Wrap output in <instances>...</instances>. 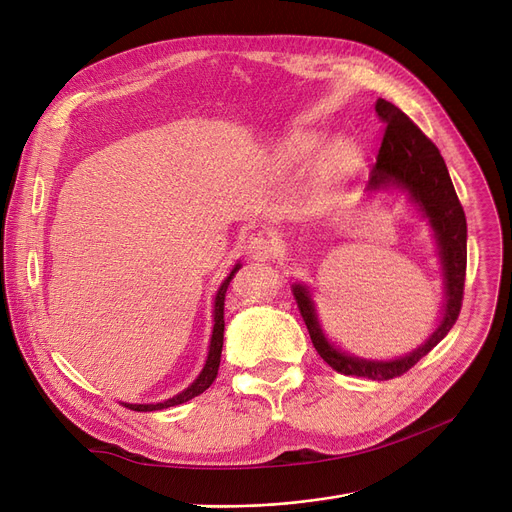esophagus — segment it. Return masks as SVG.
<instances>
[{
  "label": "esophagus",
  "mask_w": 512,
  "mask_h": 512,
  "mask_svg": "<svg viewBox=\"0 0 512 512\" xmlns=\"http://www.w3.org/2000/svg\"><path fill=\"white\" fill-rule=\"evenodd\" d=\"M245 251L255 261H267L272 257V242H270V238L263 236V234H253L247 240Z\"/></svg>",
  "instance_id": "1"
}]
</instances>
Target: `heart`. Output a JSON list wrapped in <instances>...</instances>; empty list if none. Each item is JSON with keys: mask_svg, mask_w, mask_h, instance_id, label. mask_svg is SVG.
Returning <instances> with one entry per match:
<instances>
[{"mask_svg": "<svg viewBox=\"0 0 512 512\" xmlns=\"http://www.w3.org/2000/svg\"><path fill=\"white\" fill-rule=\"evenodd\" d=\"M317 147H319V139L315 137V134H309V137H303V139L292 143L290 155L294 159H307L315 153ZM359 155H361L359 147L351 141L334 143L326 151V157L321 159V164H319V184L326 188L340 184L348 174L357 168Z\"/></svg>", "mask_w": 512, "mask_h": 512, "instance_id": "heart-1", "label": "heart"}]
</instances>
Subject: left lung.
<instances>
[{
  "label": "left lung",
  "instance_id": "left-lung-1",
  "mask_svg": "<svg viewBox=\"0 0 512 512\" xmlns=\"http://www.w3.org/2000/svg\"><path fill=\"white\" fill-rule=\"evenodd\" d=\"M375 114L386 124L382 147L378 159L371 168L367 191H382V188L396 186L407 191L413 203L419 205L429 226L434 230L440 261L444 270V290L446 305L440 326L411 355L398 357L392 361H365L351 357L336 348L321 330L311 292L305 284H292L294 301L305 319L311 342L319 357L332 369L344 375H357L369 380H392L407 373L419 359H423L432 348L450 332L461 313L463 292H465V272H467V220L463 205L456 197L448 168L438 151L421 128L402 110L386 99L375 103Z\"/></svg>",
  "mask_w": 512,
  "mask_h": 512
}]
</instances>
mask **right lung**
Here are the masks:
<instances>
[{
  "label": "right lung",
  "instance_id": "1",
  "mask_svg": "<svg viewBox=\"0 0 512 512\" xmlns=\"http://www.w3.org/2000/svg\"><path fill=\"white\" fill-rule=\"evenodd\" d=\"M240 270V263H236L232 267V272L228 274V278L222 282V286L215 292V301H213V332H211V342H209V353H207V361L203 371L199 373V378L188 386L186 390H182L180 394L164 400V402H155V405H128V402H122L124 407H128L130 411H161V409H168V407H176L182 405V402L191 400L199 394H203L215 380V375H218L220 369V357H222V346H224V299H226V290L228 284L232 280V276Z\"/></svg>",
  "mask_w": 512,
  "mask_h": 512
}]
</instances>
